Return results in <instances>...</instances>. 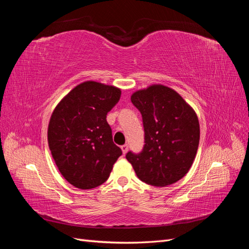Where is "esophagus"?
I'll return each mask as SVG.
<instances>
[{
	"instance_id": "34e87169",
	"label": "esophagus",
	"mask_w": 249,
	"mask_h": 249,
	"mask_svg": "<svg viewBox=\"0 0 249 249\" xmlns=\"http://www.w3.org/2000/svg\"><path fill=\"white\" fill-rule=\"evenodd\" d=\"M120 148H122L124 155H125L127 153V149H129V146H127V144H124V145L120 146Z\"/></svg>"
}]
</instances>
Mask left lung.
I'll list each match as a JSON object with an SVG mask.
<instances>
[{
	"mask_svg": "<svg viewBox=\"0 0 249 249\" xmlns=\"http://www.w3.org/2000/svg\"><path fill=\"white\" fill-rule=\"evenodd\" d=\"M131 101L142 115L145 144L125 158L137 177L148 185L165 187L185 177L199 143V122L194 109L176 90L162 84L139 89Z\"/></svg>",
	"mask_w": 249,
	"mask_h": 249,
	"instance_id": "obj_1",
	"label": "left lung"
}]
</instances>
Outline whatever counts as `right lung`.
I'll list each match as a JSON object with an SVG mask.
<instances>
[{
    "label": "right lung",
    "instance_id": "add662e5",
    "mask_svg": "<svg viewBox=\"0 0 249 249\" xmlns=\"http://www.w3.org/2000/svg\"><path fill=\"white\" fill-rule=\"evenodd\" d=\"M122 90L95 81L72 88L53 111L48 143L63 178L79 189H92L108 179L123 152L112 140L107 113Z\"/></svg>",
    "mask_w": 249,
    "mask_h": 249
}]
</instances>
